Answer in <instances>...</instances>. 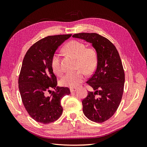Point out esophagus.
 Returning a JSON list of instances; mask_svg holds the SVG:
<instances>
[{
	"mask_svg": "<svg viewBox=\"0 0 147 147\" xmlns=\"http://www.w3.org/2000/svg\"><path fill=\"white\" fill-rule=\"evenodd\" d=\"M77 90H78V88H75V87H74V88H70V90L71 92H74L77 91Z\"/></svg>",
	"mask_w": 147,
	"mask_h": 147,
	"instance_id": "esophagus-1",
	"label": "esophagus"
}]
</instances>
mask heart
<instances>
[{
  "mask_svg": "<svg viewBox=\"0 0 147 147\" xmlns=\"http://www.w3.org/2000/svg\"><path fill=\"white\" fill-rule=\"evenodd\" d=\"M64 51L77 59V69L81 70L66 74L60 80V84L64 86L77 87L85 79V72L87 75H91L96 69L98 61L97 51L94 48L86 47L83 42L78 40L69 42L65 46ZM50 64L53 72L56 75L61 76L63 74L64 69L59 54L55 53L52 55Z\"/></svg>",
  "mask_w": 147,
  "mask_h": 147,
  "instance_id": "obj_1",
  "label": "heart"
}]
</instances>
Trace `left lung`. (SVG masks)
<instances>
[{
  "label": "left lung",
  "instance_id": "obj_1",
  "mask_svg": "<svg viewBox=\"0 0 147 147\" xmlns=\"http://www.w3.org/2000/svg\"><path fill=\"white\" fill-rule=\"evenodd\" d=\"M73 37L92 43L97 51L96 70L86 83L88 91L82 100L83 112L91 121L103 123L117 110L124 91L125 75L118 51L109 39L96 33H79Z\"/></svg>",
  "mask_w": 147,
  "mask_h": 147
}]
</instances>
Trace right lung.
Here are the masks:
<instances>
[{"label":"right lung","instance_id":"1","mask_svg":"<svg viewBox=\"0 0 147 147\" xmlns=\"http://www.w3.org/2000/svg\"><path fill=\"white\" fill-rule=\"evenodd\" d=\"M71 35L43 38L31 46L24 56L18 78L19 90L26 110L37 122L49 124L56 121L63 113L62 98L70 94L69 88L57 86L50 61L57 48Z\"/></svg>","mask_w":147,"mask_h":147}]
</instances>
